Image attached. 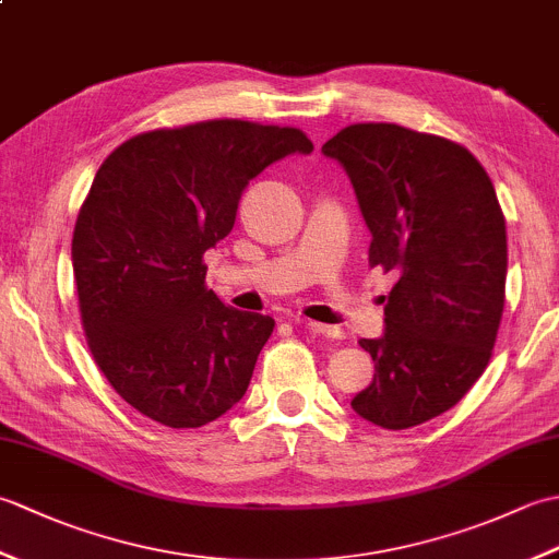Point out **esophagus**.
<instances>
[{"label": "esophagus", "mask_w": 559, "mask_h": 559, "mask_svg": "<svg viewBox=\"0 0 559 559\" xmlns=\"http://www.w3.org/2000/svg\"><path fill=\"white\" fill-rule=\"evenodd\" d=\"M298 324H305L307 329H312L314 334L319 336H326V338H343V329L341 326H329V324H322V322H310V319H295Z\"/></svg>", "instance_id": "obj_1"}]
</instances>
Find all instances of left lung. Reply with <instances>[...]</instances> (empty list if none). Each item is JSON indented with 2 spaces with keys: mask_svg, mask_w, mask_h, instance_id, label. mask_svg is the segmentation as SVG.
I'll use <instances>...</instances> for the list:
<instances>
[{
  "mask_svg": "<svg viewBox=\"0 0 559 559\" xmlns=\"http://www.w3.org/2000/svg\"><path fill=\"white\" fill-rule=\"evenodd\" d=\"M322 153L350 177L372 233L370 266L396 273L384 336L360 338L372 384L350 406L384 430H408L454 408L490 362L504 310V213L483 165L442 136L350 124Z\"/></svg>",
  "mask_w": 559,
  "mask_h": 559,
  "instance_id": "left-lung-1",
  "label": "left lung"
}]
</instances>
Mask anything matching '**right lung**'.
I'll use <instances>...</instances> for the list:
<instances>
[{"label": "right lung", "instance_id": "add662e5", "mask_svg": "<svg viewBox=\"0 0 559 559\" xmlns=\"http://www.w3.org/2000/svg\"><path fill=\"white\" fill-rule=\"evenodd\" d=\"M300 129L209 120L117 146L79 211L71 261L93 360L129 406L165 427H201L245 396L271 317L223 305L204 252L233 230L249 180Z\"/></svg>", "mask_w": 559, "mask_h": 559}]
</instances>
